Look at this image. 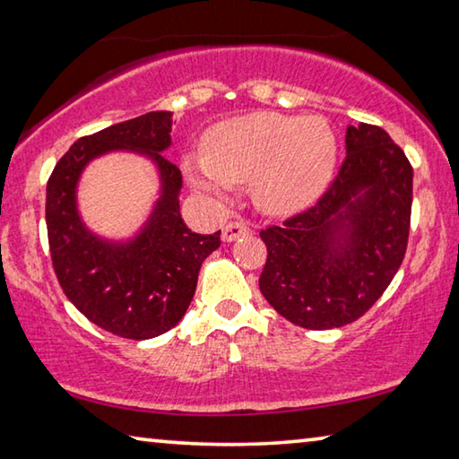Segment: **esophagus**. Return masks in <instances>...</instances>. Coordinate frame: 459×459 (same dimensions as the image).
I'll return each instance as SVG.
<instances>
[{"instance_id":"obj_1","label":"esophagus","mask_w":459,"mask_h":459,"mask_svg":"<svg viewBox=\"0 0 459 459\" xmlns=\"http://www.w3.org/2000/svg\"><path fill=\"white\" fill-rule=\"evenodd\" d=\"M248 232H251V229H248L245 222H240V221L229 222V224H224V229H222V240L224 243H232V240H237L238 237H245V235H248Z\"/></svg>"}]
</instances>
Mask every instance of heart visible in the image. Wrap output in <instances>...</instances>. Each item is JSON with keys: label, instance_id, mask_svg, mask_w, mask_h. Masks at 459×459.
Masks as SVG:
<instances>
[{"label": "heart", "instance_id": "heart-1", "mask_svg": "<svg viewBox=\"0 0 459 459\" xmlns=\"http://www.w3.org/2000/svg\"><path fill=\"white\" fill-rule=\"evenodd\" d=\"M336 160V135L325 119L253 113L214 126L204 153H186L182 168L208 196L224 198L232 184L251 182L261 211L293 214L322 196Z\"/></svg>", "mask_w": 459, "mask_h": 459}]
</instances>
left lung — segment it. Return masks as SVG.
<instances>
[{"label": "left lung", "instance_id": "left-lung-1", "mask_svg": "<svg viewBox=\"0 0 459 459\" xmlns=\"http://www.w3.org/2000/svg\"><path fill=\"white\" fill-rule=\"evenodd\" d=\"M346 158L307 211L261 230V293L307 330L352 324L375 306L407 251L413 168L385 129H346Z\"/></svg>", "mask_w": 459, "mask_h": 459}]
</instances>
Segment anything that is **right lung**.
<instances>
[{
  "label": "right lung",
  "instance_id": "right-lung-1",
  "mask_svg": "<svg viewBox=\"0 0 459 459\" xmlns=\"http://www.w3.org/2000/svg\"><path fill=\"white\" fill-rule=\"evenodd\" d=\"M169 134L172 113L152 111L84 135L58 160L46 186V229L62 291L92 324L129 340L155 338L182 320L202 263L221 247V230L196 235L182 221V172L161 155L172 143ZM115 149L152 157L162 182L152 216L127 244L92 236L75 211V184L83 166Z\"/></svg>",
  "mask_w": 459,
  "mask_h": 459
}]
</instances>
